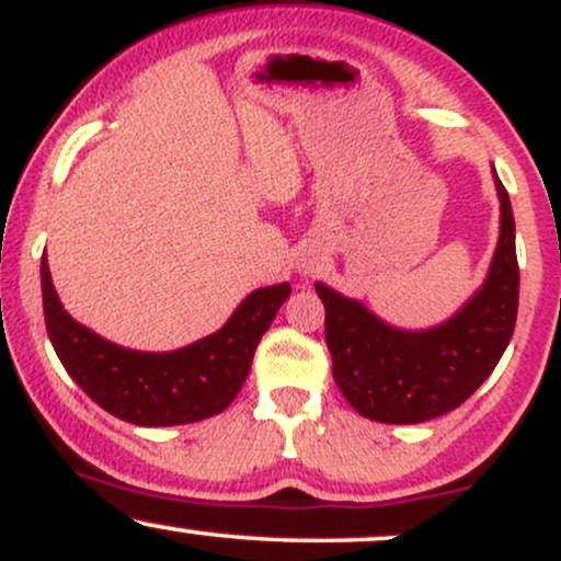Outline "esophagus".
I'll list each match as a JSON object with an SVG mask.
<instances>
[{
  "label": "esophagus",
  "instance_id": "34e87169",
  "mask_svg": "<svg viewBox=\"0 0 561 561\" xmlns=\"http://www.w3.org/2000/svg\"><path fill=\"white\" fill-rule=\"evenodd\" d=\"M298 268L302 274H317L319 268H321V261L317 259V255H311V253H302V259L298 261Z\"/></svg>",
  "mask_w": 561,
  "mask_h": 561
}]
</instances>
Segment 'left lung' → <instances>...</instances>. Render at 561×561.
I'll list each match as a JSON object with an SVG mask.
<instances>
[{
    "label": "left lung",
    "instance_id": "obj_1",
    "mask_svg": "<svg viewBox=\"0 0 561 561\" xmlns=\"http://www.w3.org/2000/svg\"><path fill=\"white\" fill-rule=\"evenodd\" d=\"M501 234L474 298L446 324L403 332L385 324L358 300L317 285L332 375L345 401L385 424H420L448 414L491 377L517 321L519 266L508 192L495 176Z\"/></svg>",
    "mask_w": 561,
    "mask_h": 561
}]
</instances>
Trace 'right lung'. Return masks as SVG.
<instances>
[{"label":"right lung","mask_w":561,"mask_h":561,"mask_svg":"<svg viewBox=\"0 0 561 561\" xmlns=\"http://www.w3.org/2000/svg\"><path fill=\"white\" fill-rule=\"evenodd\" d=\"M289 293L287 282L255 289L218 332L179 351L145 353L70 319L42 255L44 321L57 358L96 405L139 427H173L221 414L248 379L255 347Z\"/></svg>","instance_id":"obj_1"}]
</instances>
